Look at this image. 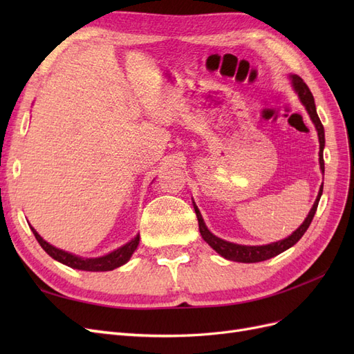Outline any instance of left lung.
<instances>
[{
  "instance_id": "8db88e82",
  "label": "left lung",
  "mask_w": 354,
  "mask_h": 354,
  "mask_svg": "<svg viewBox=\"0 0 354 354\" xmlns=\"http://www.w3.org/2000/svg\"><path fill=\"white\" fill-rule=\"evenodd\" d=\"M291 82H292V87L295 90V93L298 94L299 100L304 104V108L307 111V113L312 118V121L316 127L317 130V136H319V143H320V151H319V164H320V169H322V173H325V162H324V147H325V130H324V125L320 122L317 112H316V104H315V99H313V94L312 91L308 90V87L306 85V82L297 77V75H291ZM322 192H324V183L319 189V194L317 198L313 203L312 209H310L307 218L303 221L301 226H299L291 236H288L282 241H277L269 245H259V246H248V245H238V243H232L227 242L224 239L217 238L216 234H212L207 226L205 223H203V218L201 216V212L198 209V207L194 203L195 207V212H196V217H198V223H199V232L202 234L203 241H205L214 251H217L221 257L232 261H239V263H259V261H264V260H269L272 257L279 255L281 252L286 251L288 248H291L292 245H295L299 239H301L303 234L306 233V230L308 229L310 223H312L317 205H319V199L322 196Z\"/></svg>"
}]
</instances>
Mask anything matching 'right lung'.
<instances>
[{
    "instance_id": "obj_1",
    "label": "right lung",
    "mask_w": 354,
    "mask_h": 354,
    "mask_svg": "<svg viewBox=\"0 0 354 354\" xmlns=\"http://www.w3.org/2000/svg\"><path fill=\"white\" fill-rule=\"evenodd\" d=\"M30 229L34 232L38 243L42 246V250H44L51 259H55L65 266H69L72 269L85 270V272H108V270L116 269V267H121L122 264H125L128 260H130V257L137 250L138 241H140V236L137 234L133 241H130L128 243L122 245L121 248H118L103 257H97V259H82V257L73 255L71 252L59 250L56 246L50 245L39 236L38 232L34 227Z\"/></svg>"
}]
</instances>
